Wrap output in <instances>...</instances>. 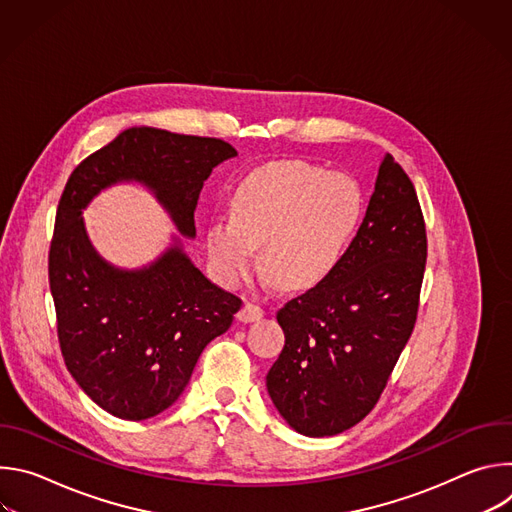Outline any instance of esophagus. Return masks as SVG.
I'll return each instance as SVG.
<instances>
[{
	"label": "esophagus",
	"instance_id": "34e87169",
	"mask_svg": "<svg viewBox=\"0 0 512 512\" xmlns=\"http://www.w3.org/2000/svg\"><path fill=\"white\" fill-rule=\"evenodd\" d=\"M263 316H265V310L259 304H253V302H245V306L237 314V318L241 322H255V320H259Z\"/></svg>",
	"mask_w": 512,
	"mask_h": 512
}]
</instances>
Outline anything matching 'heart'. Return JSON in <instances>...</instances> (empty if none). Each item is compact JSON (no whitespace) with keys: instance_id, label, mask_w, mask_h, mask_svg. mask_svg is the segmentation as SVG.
Segmentation results:
<instances>
[{"instance_id":"1","label":"heart","mask_w":512,"mask_h":512,"mask_svg":"<svg viewBox=\"0 0 512 512\" xmlns=\"http://www.w3.org/2000/svg\"><path fill=\"white\" fill-rule=\"evenodd\" d=\"M364 214L356 180L306 162H275L233 194V216L208 229L212 265L227 285L243 281L261 245L267 279L308 289L326 279L352 245Z\"/></svg>"}]
</instances>
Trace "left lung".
<instances>
[{
  "mask_svg": "<svg viewBox=\"0 0 512 512\" xmlns=\"http://www.w3.org/2000/svg\"><path fill=\"white\" fill-rule=\"evenodd\" d=\"M425 259L415 188L387 154L338 267L277 312L285 344L267 391L296 431L336 435L373 411L413 332Z\"/></svg>",
  "mask_w": 512,
  "mask_h": 512,
  "instance_id": "left-lung-1",
  "label": "left lung"
}]
</instances>
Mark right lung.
Returning <instances> with one entry per match:
<instances>
[{"label":"right lung","instance_id":"right-lung-1","mask_svg":"<svg viewBox=\"0 0 512 512\" xmlns=\"http://www.w3.org/2000/svg\"><path fill=\"white\" fill-rule=\"evenodd\" d=\"M235 156L218 137L131 127L85 158L64 186L48 253L60 352L81 389L119 419L168 409L243 302L206 279L180 245L137 271L109 265L93 249L81 210L103 188L137 180L154 190L178 231L194 237L204 180Z\"/></svg>","mask_w":512,"mask_h":512}]
</instances>
